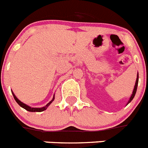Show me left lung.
<instances>
[{
	"label": "left lung",
	"mask_w": 148,
	"mask_h": 148,
	"mask_svg": "<svg viewBox=\"0 0 148 148\" xmlns=\"http://www.w3.org/2000/svg\"><path fill=\"white\" fill-rule=\"evenodd\" d=\"M138 74L137 75V78H136V84H135V87H134V89H133V94L131 95V97H130V100H129V101H128L127 104H129V103L132 100H133V99L134 98V96H135V94L136 92V90H137V86H138Z\"/></svg>",
	"instance_id": "obj_1"
}]
</instances>
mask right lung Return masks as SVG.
<instances>
[{"label": "right lung", "instance_id": "1", "mask_svg": "<svg viewBox=\"0 0 148 148\" xmlns=\"http://www.w3.org/2000/svg\"><path fill=\"white\" fill-rule=\"evenodd\" d=\"M12 95H13V97H14V99H15V100L16 101V102L18 103V104H19V105H20L21 107V108H24V109L27 110V111H29V112H41V111L45 110L47 109V107H49V104H50L51 103L53 102V101L54 100V97H53V100L51 101H49V102L48 103V104H47V105H46L45 107H44V108H30L29 106L27 105V104H23V102H21V101L19 100V99H17V97H16V96H15V95H14V93H13V92H12Z\"/></svg>", "mask_w": 148, "mask_h": 148}]
</instances>
